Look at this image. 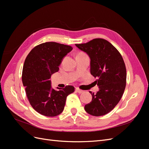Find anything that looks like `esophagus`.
I'll return each mask as SVG.
<instances>
[{
    "label": "esophagus",
    "instance_id": "34e87169",
    "mask_svg": "<svg viewBox=\"0 0 149 149\" xmlns=\"http://www.w3.org/2000/svg\"><path fill=\"white\" fill-rule=\"evenodd\" d=\"M76 92H78V93H83L84 92L83 90H81V89H80L79 88H76Z\"/></svg>",
    "mask_w": 149,
    "mask_h": 149
}]
</instances>
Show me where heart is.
Here are the masks:
<instances>
[{"label":"heart","instance_id":"obj_1","mask_svg":"<svg viewBox=\"0 0 149 149\" xmlns=\"http://www.w3.org/2000/svg\"><path fill=\"white\" fill-rule=\"evenodd\" d=\"M85 55V53H79L78 55H77V56H80V55Z\"/></svg>","mask_w":149,"mask_h":149}]
</instances>
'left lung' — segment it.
Segmentation results:
<instances>
[{
  "mask_svg": "<svg viewBox=\"0 0 149 149\" xmlns=\"http://www.w3.org/2000/svg\"><path fill=\"white\" fill-rule=\"evenodd\" d=\"M86 53L90 60V72L100 90L92 94V101L84 109L94 116L109 113L118 104L126 85V68L120 53L112 45L102 38H95L86 43L76 44Z\"/></svg>",
  "mask_w": 149,
  "mask_h": 149,
  "instance_id": "obj_1",
  "label": "left lung"
}]
</instances>
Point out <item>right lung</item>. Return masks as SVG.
Here are the masks:
<instances>
[{
    "label": "right lung",
    "mask_w": 149,
    "mask_h": 149,
    "mask_svg": "<svg viewBox=\"0 0 149 149\" xmlns=\"http://www.w3.org/2000/svg\"><path fill=\"white\" fill-rule=\"evenodd\" d=\"M73 48L56 42H46L34 47L26 56L22 71V83L29 102L40 114L54 117L64 109L66 100L74 91L72 86L52 88V74L59 70L61 61Z\"/></svg>",
    "instance_id": "1"
}]
</instances>
